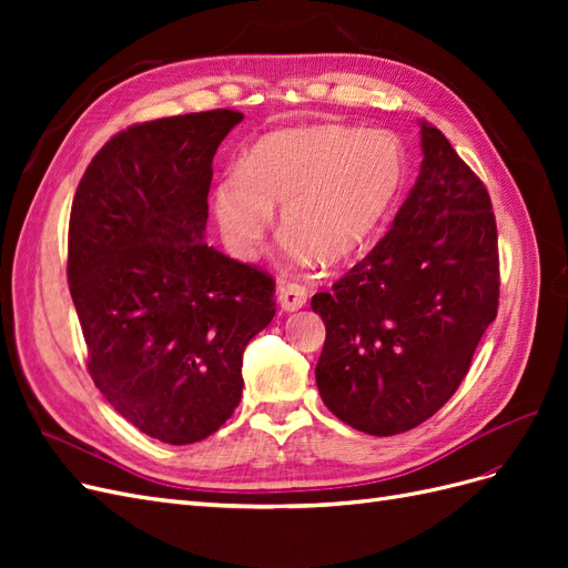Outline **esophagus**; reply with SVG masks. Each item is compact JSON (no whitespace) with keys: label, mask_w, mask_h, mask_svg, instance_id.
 Instances as JSON below:
<instances>
[{"label":"esophagus","mask_w":568,"mask_h":568,"mask_svg":"<svg viewBox=\"0 0 568 568\" xmlns=\"http://www.w3.org/2000/svg\"><path fill=\"white\" fill-rule=\"evenodd\" d=\"M277 301L282 305V311L294 313V311H301V307L305 305L307 291H305V286H301L296 282H284L277 288Z\"/></svg>","instance_id":"obj_1"}]
</instances>
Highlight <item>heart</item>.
Returning <instances> with one entry per match:
<instances>
[{"label":"heart","instance_id":"1","mask_svg":"<svg viewBox=\"0 0 568 568\" xmlns=\"http://www.w3.org/2000/svg\"><path fill=\"white\" fill-rule=\"evenodd\" d=\"M407 151L384 130L291 128L263 136L213 189L222 242L239 261L261 253L282 205L291 263L343 265L363 255L400 203Z\"/></svg>","mask_w":568,"mask_h":568}]
</instances>
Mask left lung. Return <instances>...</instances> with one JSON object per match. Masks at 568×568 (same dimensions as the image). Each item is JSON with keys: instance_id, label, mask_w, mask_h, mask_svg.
I'll return each mask as SVG.
<instances>
[{"instance_id": "8db88e82", "label": "left lung", "mask_w": 568, "mask_h": 568, "mask_svg": "<svg viewBox=\"0 0 568 568\" xmlns=\"http://www.w3.org/2000/svg\"><path fill=\"white\" fill-rule=\"evenodd\" d=\"M422 168L390 230L313 296L326 326L324 405L369 436L419 426L450 400L497 315L500 261L490 196L422 120Z\"/></svg>"}]
</instances>
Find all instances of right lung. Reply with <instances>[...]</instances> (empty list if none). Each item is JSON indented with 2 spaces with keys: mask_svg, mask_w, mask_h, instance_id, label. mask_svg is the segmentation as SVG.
Instances as JSON below:
<instances>
[{
  "mask_svg": "<svg viewBox=\"0 0 568 568\" xmlns=\"http://www.w3.org/2000/svg\"><path fill=\"white\" fill-rule=\"evenodd\" d=\"M244 113L132 125L78 184L68 286L94 386L151 438H209L242 400L246 343L274 317V280L203 242L213 156Z\"/></svg>",
  "mask_w": 568,
  "mask_h": 568,
  "instance_id": "1",
  "label": "right lung"
}]
</instances>
